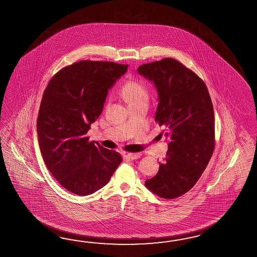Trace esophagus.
I'll use <instances>...</instances> for the list:
<instances>
[{
	"label": "esophagus",
	"mask_w": 257,
	"mask_h": 257,
	"mask_svg": "<svg viewBox=\"0 0 257 257\" xmlns=\"http://www.w3.org/2000/svg\"><path fill=\"white\" fill-rule=\"evenodd\" d=\"M142 156V154L141 153H127L126 154V157H128L129 159H131V160H137L138 158H140V157Z\"/></svg>",
	"instance_id": "obj_1"
}]
</instances>
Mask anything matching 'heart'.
I'll list each match as a JSON object with an SVG mask.
<instances>
[{
	"mask_svg": "<svg viewBox=\"0 0 257 257\" xmlns=\"http://www.w3.org/2000/svg\"><path fill=\"white\" fill-rule=\"evenodd\" d=\"M119 94L129 106L148 102L150 98L148 88L138 80L126 81L119 89Z\"/></svg>",
	"mask_w": 257,
	"mask_h": 257,
	"instance_id": "obj_1",
	"label": "heart"
}]
</instances>
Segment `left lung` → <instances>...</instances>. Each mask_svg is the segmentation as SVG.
Listing matches in <instances>:
<instances>
[{
    "label": "left lung",
    "instance_id": "1",
    "mask_svg": "<svg viewBox=\"0 0 257 257\" xmlns=\"http://www.w3.org/2000/svg\"><path fill=\"white\" fill-rule=\"evenodd\" d=\"M140 75L159 94L155 121L165 128L168 151L146 187L163 199H175L194 187L214 150V114L206 84L171 57L141 65Z\"/></svg>",
    "mask_w": 257,
    "mask_h": 257
}]
</instances>
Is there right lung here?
<instances>
[{
    "label": "right lung",
    "instance_id": "1",
    "mask_svg": "<svg viewBox=\"0 0 257 257\" xmlns=\"http://www.w3.org/2000/svg\"><path fill=\"white\" fill-rule=\"evenodd\" d=\"M128 65L83 60L60 69L44 90L37 119L44 163L58 183L76 195L106 185L122 158L90 142L91 124L100 116L108 89Z\"/></svg>",
    "mask_w": 257,
    "mask_h": 257
}]
</instances>
